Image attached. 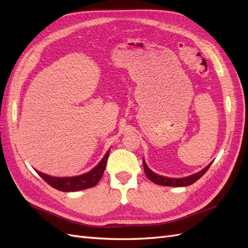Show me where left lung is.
<instances>
[{"label": "left lung", "instance_id": "left-lung-1", "mask_svg": "<svg viewBox=\"0 0 248 248\" xmlns=\"http://www.w3.org/2000/svg\"><path fill=\"white\" fill-rule=\"evenodd\" d=\"M211 166H212V163H209L206 168L200 170V172L196 173L194 175L187 176V177H183V178H168V177L159 176V175L155 174L154 172H152V170L148 168L147 163H145L143 160V170H144V173H145V175H147L148 178L151 181L156 183V185L163 186H187L193 185L194 182L200 179L201 177L206 173V170Z\"/></svg>", "mask_w": 248, "mask_h": 248}]
</instances>
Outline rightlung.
Returning <instances> with one entry per match:
<instances>
[{"label":"right lung","instance_id":"obj_1","mask_svg":"<svg viewBox=\"0 0 248 248\" xmlns=\"http://www.w3.org/2000/svg\"><path fill=\"white\" fill-rule=\"evenodd\" d=\"M110 150L107 152L105 157L101 159V161L90 172L86 174H82L79 176L74 177H51L45 175L43 173L37 172L42 178L45 180L49 186L52 187L62 190V192H76V190L86 189L89 187L95 186L98 183L99 179L103 177V174L105 172L106 164L108 161V157H109Z\"/></svg>","mask_w":248,"mask_h":248}]
</instances>
